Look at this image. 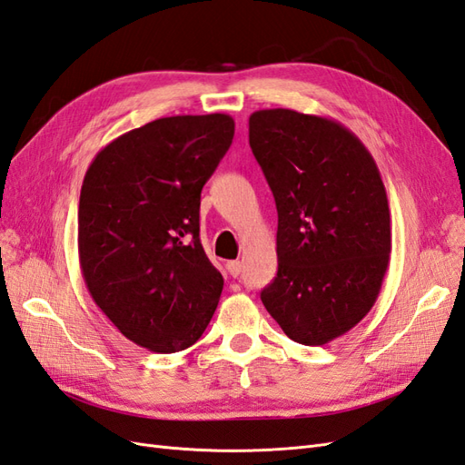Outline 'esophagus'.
I'll use <instances>...</instances> for the list:
<instances>
[{"instance_id":"34e87169","label":"esophagus","mask_w":465,"mask_h":465,"mask_svg":"<svg viewBox=\"0 0 465 465\" xmlns=\"http://www.w3.org/2000/svg\"><path fill=\"white\" fill-rule=\"evenodd\" d=\"M227 270L232 275V278H238L242 273V262L241 260H231L227 262Z\"/></svg>"}]
</instances>
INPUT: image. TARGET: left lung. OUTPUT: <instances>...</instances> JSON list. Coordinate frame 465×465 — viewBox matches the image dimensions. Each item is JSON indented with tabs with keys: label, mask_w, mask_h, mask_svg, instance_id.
Here are the masks:
<instances>
[{
	"label": "left lung",
	"mask_w": 465,
	"mask_h": 465,
	"mask_svg": "<svg viewBox=\"0 0 465 465\" xmlns=\"http://www.w3.org/2000/svg\"><path fill=\"white\" fill-rule=\"evenodd\" d=\"M248 141L278 207V275L260 293L292 341L322 346L368 315L391 254L381 173L334 119L260 109Z\"/></svg>",
	"instance_id": "left-lung-1"
}]
</instances>
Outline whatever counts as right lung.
Segmentation results:
<instances>
[{"mask_svg": "<svg viewBox=\"0 0 465 465\" xmlns=\"http://www.w3.org/2000/svg\"><path fill=\"white\" fill-rule=\"evenodd\" d=\"M234 136L224 113L162 117L104 146L80 192L78 256L95 305L146 350L199 341L223 275L199 241L202 190Z\"/></svg>", "mask_w": 465, "mask_h": 465, "instance_id": "right-lung-1", "label": "right lung"}]
</instances>
